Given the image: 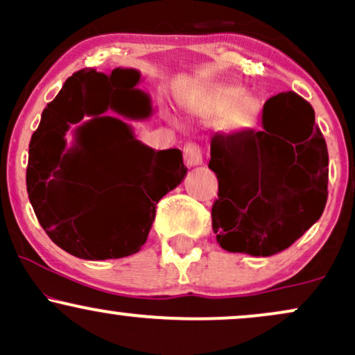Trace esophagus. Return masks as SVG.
<instances>
[{
  "label": "esophagus",
  "instance_id": "1",
  "mask_svg": "<svg viewBox=\"0 0 355 355\" xmlns=\"http://www.w3.org/2000/svg\"><path fill=\"white\" fill-rule=\"evenodd\" d=\"M183 158H185L187 166H197L203 164V150L202 146L195 141H189L183 146Z\"/></svg>",
  "mask_w": 355,
  "mask_h": 355
}]
</instances>
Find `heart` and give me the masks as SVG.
<instances>
[{"instance_id":"heart-1","label":"heart","mask_w":355,"mask_h":355,"mask_svg":"<svg viewBox=\"0 0 355 355\" xmlns=\"http://www.w3.org/2000/svg\"><path fill=\"white\" fill-rule=\"evenodd\" d=\"M190 108L203 118L223 116V126L232 132L252 128L259 118V101L243 96V88L237 85H218L198 93L190 101Z\"/></svg>"}]
</instances>
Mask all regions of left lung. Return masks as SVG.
I'll list each match as a JSON object with an SVG mask.
<instances>
[{"label":"left lung","instance_id":"1","mask_svg":"<svg viewBox=\"0 0 355 355\" xmlns=\"http://www.w3.org/2000/svg\"><path fill=\"white\" fill-rule=\"evenodd\" d=\"M209 168L218 178L211 227L229 252L279 254L325 209L327 145L311 103L295 92L266 101L260 132L214 135Z\"/></svg>","mask_w":355,"mask_h":355}]
</instances>
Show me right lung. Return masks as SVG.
Wrapping results in <instances>:
<instances>
[{"instance_id":"1","label":"right lung","mask_w":355,"mask_h":355,"mask_svg":"<svg viewBox=\"0 0 355 355\" xmlns=\"http://www.w3.org/2000/svg\"><path fill=\"white\" fill-rule=\"evenodd\" d=\"M138 81L137 70L121 68L110 76L95 68L73 73L31 135L26 166L31 207L48 237L78 259L137 254L152 229L158 200L187 173L180 150L155 152L135 140L123 121L101 115L108 108L130 113L125 107L130 95L148 107L135 89ZM87 114L94 118L77 130V145L64 150V133ZM96 132L112 138L102 144L107 160L95 173H85L83 160Z\"/></svg>"}]
</instances>
